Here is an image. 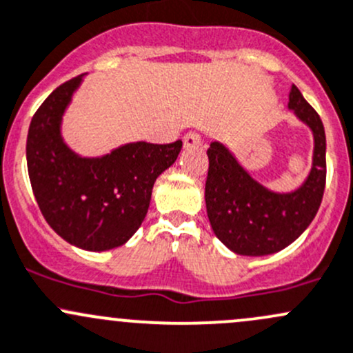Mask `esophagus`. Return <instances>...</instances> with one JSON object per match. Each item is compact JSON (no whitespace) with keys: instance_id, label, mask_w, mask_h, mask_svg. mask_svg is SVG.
I'll use <instances>...</instances> for the list:
<instances>
[{"instance_id":"34e87169","label":"esophagus","mask_w":353,"mask_h":353,"mask_svg":"<svg viewBox=\"0 0 353 353\" xmlns=\"http://www.w3.org/2000/svg\"><path fill=\"white\" fill-rule=\"evenodd\" d=\"M183 142H184V147H186V148L201 147V137H199L196 132H189V133H186V135H184Z\"/></svg>"}]
</instances>
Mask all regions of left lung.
Returning <instances> with one entry per match:
<instances>
[{"label": "left lung", "instance_id": "left-lung-1", "mask_svg": "<svg viewBox=\"0 0 353 353\" xmlns=\"http://www.w3.org/2000/svg\"><path fill=\"white\" fill-rule=\"evenodd\" d=\"M289 110L313 132V164L291 192H274L254 179L223 143L208 148L205 199L211 228L239 255L276 254L298 239L316 216L326 181V137L320 114L292 84Z\"/></svg>", "mask_w": 353, "mask_h": 353}]
</instances>
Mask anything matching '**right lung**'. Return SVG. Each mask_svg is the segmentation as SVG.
Masks as SVG:
<instances>
[{"label":"right lung","instance_id":"add662e5","mask_svg":"<svg viewBox=\"0 0 353 353\" xmlns=\"http://www.w3.org/2000/svg\"><path fill=\"white\" fill-rule=\"evenodd\" d=\"M52 91L33 114L27 137L30 184L47 223L89 252L120 247L145 218L155 179L176 162L183 142L121 145L103 157H81L61 135L64 111L83 83Z\"/></svg>","mask_w":353,"mask_h":353}]
</instances>
